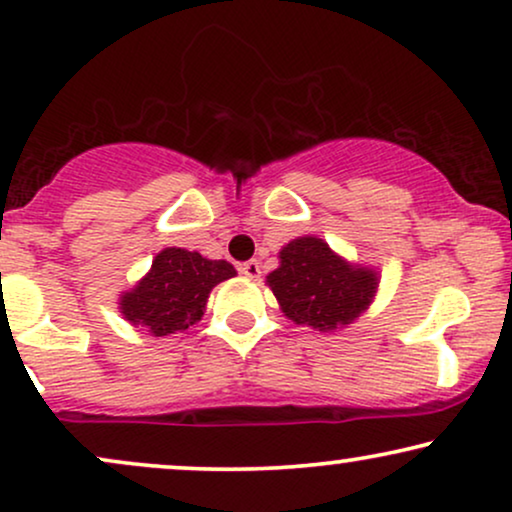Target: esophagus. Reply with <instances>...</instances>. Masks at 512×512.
<instances>
[{"label": "esophagus", "instance_id": "1", "mask_svg": "<svg viewBox=\"0 0 512 512\" xmlns=\"http://www.w3.org/2000/svg\"><path fill=\"white\" fill-rule=\"evenodd\" d=\"M238 271H241V274H245L248 278H260V262L257 260H248V262H243L241 267H238Z\"/></svg>", "mask_w": 512, "mask_h": 512}]
</instances>
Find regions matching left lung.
<instances>
[{
    "mask_svg": "<svg viewBox=\"0 0 512 512\" xmlns=\"http://www.w3.org/2000/svg\"><path fill=\"white\" fill-rule=\"evenodd\" d=\"M267 283L297 326L335 331L368 307L378 276L340 260L321 238L302 236L281 250V267L271 271Z\"/></svg>",
    "mask_w": 512,
    "mask_h": 512,
    "instance_id": "8db88e82",
    "label": "left lung"
}]
</instances>
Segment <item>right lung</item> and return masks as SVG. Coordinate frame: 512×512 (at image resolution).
Here are the masks:
<instances>
[{
  "label": "right lung",
  "mask_w": 512,
  "mask_h": 512,
  "mask_svg": "<svg viewBox=\"0 0 512 512\" xmlns=\"http://www.w3.org/2000/svg\"><path fill=\"white\" fill-rule=\"evenodd\" d=\"M231 276H236V269L229 262L205 260L198 252L181 248H165L139 286L122 295L120 309L127 321L146 326L155 338L186 331L203 316L210 290Z\"/></svg>",
  "instance_id": "1"
}]
</instances>
